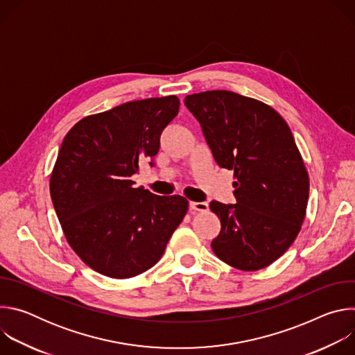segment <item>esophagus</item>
Instances as JSON below:
<instances>
[{"label": "esophagus", "mask_w": 355, "mask_h": 355, "mask_svg": "<svg viewBox=\"0 0 355 355\" xmlns=\"http://www.w3.org/2000/svg\"><path fill=\"white\" fill-rule=\"evenodd\" d=\"M189 208L195 212H207L209 209V205L207 202H189Z\"/></svg>", "instance_id": "1"}]
</instances>
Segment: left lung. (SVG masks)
<instances>
[{"label":"left lung","mask_w":355,"mask_h":355,"mask_svg":"<svg viewBox=\"0 0 355 355\" xmlns=\"http://www.w3.org/2000/svg\"><path fill=\"white\" fill-rule=\"evenodd\" d=\"M185 105L222 168L233 170L237 204L211 202L220 219L215 254L241 271L277 261L306 216L309 175L284 118L259 99L214 89L185 96Z\"/></svg>","instance_id":"1"}]
</instances>
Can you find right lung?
<instances>
[{
  "instance_id": "obj_1",
  "label": "right lung",
  "mask_w": 355,
  "mask_h": 355,
  "mask_svg": "<svg viewBox=\"0 0 355 355\" xmlns=\"http://www.w3.org/2000/svg\"><path fill=\"white\" fill-rule=\"evenodd\" d=\"M178 110L175 95L132 101L83 118L66 135L50 196L67 243L94 271L115 279L147 271L187 215L184 196L155 195L132 180L140 162L153 166Z\"/></svg>"
}]
</instances>
